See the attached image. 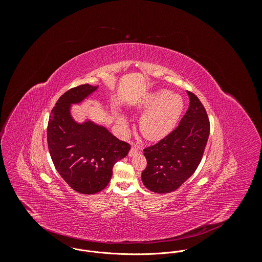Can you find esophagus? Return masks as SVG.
<instances>
[{"label":"esophagus","instance_id":"obj_1","mask_svg":"<svg viewBox=\"0 0 262 262\" xmlns=\"http://www.w3.org/2000/svg\"><path fill=\"white\" fill-rule=\"evenodd\" d=\"M138 152H140V148L138 146H136V145H133L131 147L130 151H129V157H132V156H134V155H136Z\"/></svg>","mask_w":262,"mask_h":262}]
</instances>
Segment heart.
<instances>
[{"mask_svg": "<svg viewBox=\"0 0 262 262\" xmlns=\"http://www.w3.org/2000/svg\"><path fill=\"white\" fill-rule=\"evenodd\" d=\"M137 108L144 113L139 120V129L142 135L151 141L165 138L175 128L183 110V99L177 93L160 89L143 96ZM119 125L126 129L127 119L120 115L117 118Z\"/></svg>", "mask_w": 262, "mask_h": 262, "instance_id": "1", "label": "heart"}]
</instances>
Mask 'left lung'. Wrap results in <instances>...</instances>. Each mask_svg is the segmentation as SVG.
<instances>
[{
	"mask_svg": "<svg viewBox=\"0 0 262 262\" xmlns=\"http://www.w3.org/2000/svg\"><path fill=\"white\" fill-rule=\"evenodd\" d=\"M189 105L179 125L155 145L143 149L147 161L141 179L157 193L177 189L196 170L210 133V123L200 99L187 91Z\"/></svg>",
	"mask_w": 262,
	"mask_h": 262,
	"instance_id": "8db88e82",
	"label": "left lung"
}]
</instances>
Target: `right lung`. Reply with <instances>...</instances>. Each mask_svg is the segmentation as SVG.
I'll use <instances>...</instances> for the list:
<instances>
[{
  "label": "right lung",
  "instance_id": "1",
  "mask_svg": "<svg viewBox=\"0 0 262 262\" xmlns=\"http://www.w3.org/2000/svg\"><path fill=\"white\" fill-rule=\"evenodd\" d=\"M98 86L89 84L62 94L51 111L47 141L53 164L76 191L93 194L106 187L114 165L125 158L130 144L118 139L105 127L90 120L78 123L71 108L92 95Z\"/></svg>",
  "mask_w": 262,
  "mask_h": 262
}]
</instances>
